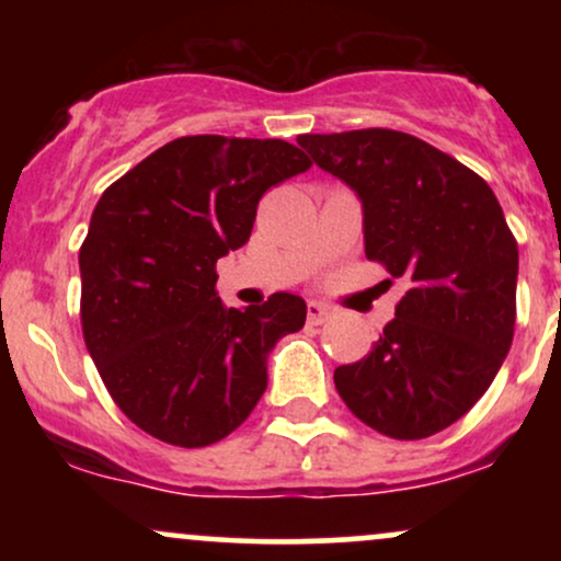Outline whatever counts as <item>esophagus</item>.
<instances>
[{"mask_svg":"<svg viewBox=\"0 0 561 561\" xmlns=\"http://www.w3.org/2000/svg\"><path fill=\"white\" fill-rule=\"evenodd\" d=\"M306 317H308V321H311V324H324V321L332 317V308H327L324 302L311 300L306 306Z\"/></svg>","mask_w":561,"mask_h":561,"instance_id":"obj_1","label":"esophagus"}]
</instances>
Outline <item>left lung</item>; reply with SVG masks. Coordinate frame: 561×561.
Here are the masks:
<instances>
[{
  "mask_svg": "<svg viewBox=\"0 0 561 561\" xmlns=\"http://www.w3.org/2000/svg\"><path fill=\"white\" fill-rule=\"evenodd\" d=\"M298 145L358 192L366 259L409 285L369 356L334 369V388L377 433H440L512 347L519 259L504 210L485 179L411 134H300Z\"/></svg>",
  "mask_w": 561,
  "mask_h": 561,
  "instance_id": "left-lung-1",
  "label": "left lung"
}]
</instances>
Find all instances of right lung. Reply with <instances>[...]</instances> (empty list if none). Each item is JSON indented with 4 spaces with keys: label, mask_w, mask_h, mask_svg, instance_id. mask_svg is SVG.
<instances>
[{
    "label": "right lung",
    "mask_w": 561,
    "mask_h": 561,
    "mask_svg": "<svg viewBox=\"0 0 561 561\" xmlns=\"http://www.w3.org/2000/svg\"><path fill=\"white\" fill-rule=\"evenodd\" d=\"M311 160L285 139L179 137L102 192L79 250L81 330L121 411L158 440L203 448L248 420L276 340L306 324L298 295L248 311L216 293L259 199Z\"/></svg>",
    "instance_id": "1"
}]
</instances>
